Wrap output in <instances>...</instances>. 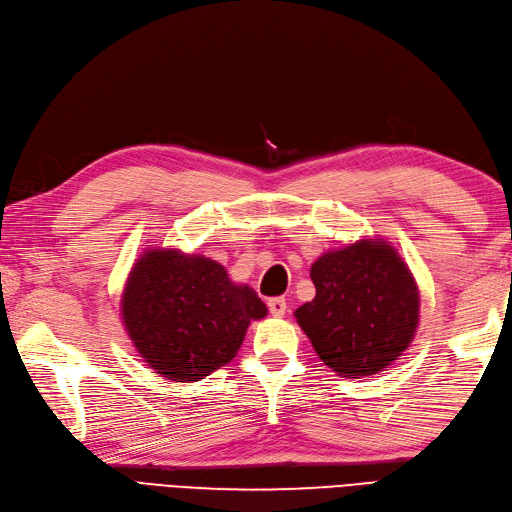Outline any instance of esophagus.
Wrapping results in <instances>:
<instances>
[{
	"instance_id": "obj_1",
	"label": "esophagus",
	"mask_w": 512,
	"mask_h": 512,
	"mask_svg": "<svg viewBox=\"0 0 512 512\" xmlns=\"http://www.w3.org/2000/svg\"><path fill=\"white\" fill-rule=\"evenodd\" d=\"M268 309L274 318H283L285 311H287V303L285 298H270L268 300Z\"/></svg>"
}]
</instances>
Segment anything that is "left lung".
I'll use <instances>...</instances> for the list:
<instances>
[{"mask_svg": "<svg viewBox=\"0 0 512 512\" xmlns=\"http://www.w3.org/2000/svg\"><path fill=\"white\" fill-rule=\"evenodd\" d=\"M316 296L294 311L313 350L344 378L383 372L411 346L419 290L396 246L361 238L311 264Z\"/></svg>", "mask_w": 512, "mask_h": 512, "instance_id": "8db88e82", "label": "left lung"}]
</instances>
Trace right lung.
Instances as JSON below:
<instances>
[{
    "mask_svg": "<svg viewBox=\"0 0 512 512\" xmlns=\"http://www.w3.org/2000/svg\"><path fill=\"white\" fill-rule=\"evenodd\" d=\"M268 316L253 287L227 268L179 248H144L121 298L123 326L149 368L166 381L194 383L227 365L248 324Z\"/></svg>",
    "mask_w": 512,
    "mask_h": 512,
    "instance_id": "1",
    "label": "right lung"
}]
</instances>
